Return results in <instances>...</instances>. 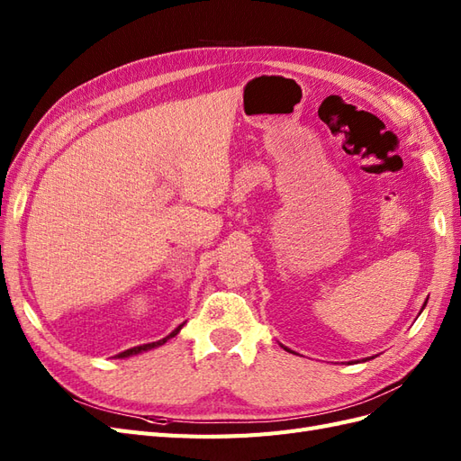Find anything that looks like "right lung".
<instances>
[{
	"mask_svg": "<svg viewBox=\"0 0 461 461\" xmlns=\"http://www.w3.org/2000/svg\"><path fill=\"white\" fill-rule=\"evenodd\" d=\"M183 329V325L180 327H176L169 337H165L163 340H158V342H151V344H142V346H136V348H131V350H124V352H121V354H117V357H129V356H136V354H140V352H146V350H151V348H156V346H161V344H165L167 340L169 339H173V337H176L178 334V330Z\"/></svg>",
	"mask_w": 461,
	"mask_h": 461,
	"instance_id": "right-lung-1",
	"label": "right lung"
}]
</instances>
